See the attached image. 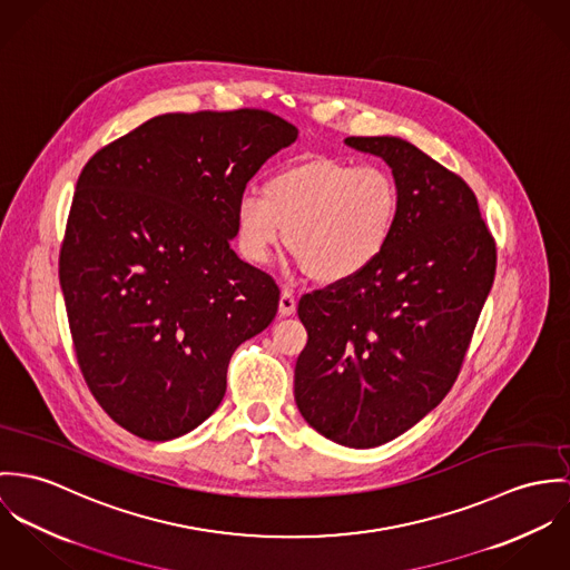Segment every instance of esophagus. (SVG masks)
<instances>
[{
  "mask_svg": "<svg viewBox=\"0 0 570 570\" xmlns=\"http://www.w3.org/2000/svg\"><path fill=\"white\" fill-rule=\"evenodd\" d=\"M297 308V297L291 288H282V295H279V315L291 316Z\"/></svg>",
  "mask_w": 570,
  "mask_h": 570,
  "instance_id": "esophagus-1",
  "label": "esophagus"
}]
</instances>
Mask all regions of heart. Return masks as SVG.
Returning <instances> with one entry per match:
<instances>
[{
  "mask_svg": "<svg viewBox=\"0 0 570 570\" xmlns=\"http://www.w3.org/2000/svg\"><path fill=\"white\" fill-rule=\"evenodd\" d=\"M400 209L393 175L379 164L308 155L273 173L262 194L236 203L243 255L266 264L284 243L321 284L347 282L376 264Z\"/></svg>",
  "mask_w": 570,
  "mask_h": 570,
  "instance_id": "obj_1",
  "label": "heart"
}]
</instances>
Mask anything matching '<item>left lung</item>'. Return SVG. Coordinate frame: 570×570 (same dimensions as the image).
<instances>
[{
    "mask_svg": "<svg viewBox=\"0 0 570 570\" xmlns=\"http://www.w3.org/2000/svg\"><path fill=\"white\" fill-rule=\"evenodd\" d=\"M382 157L400 209L365 273L299 299L308 343L295 402L330 442L374 448L431 413L454 384L497 273V243L470 186L400 137H347Z\"/></svg>",
    "mask_w": 570,
    "mask_h": 570,
    "instance_id": "obj_1",
    "label": "left lung"
}]
</instances>
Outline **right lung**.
<instances>
[{
  "label": "right lung",
  "mask_w": 570,
  "mask_h": 570,
  "mask_svg": "<svg viewBox=\"0 0 570 570\" xmlns=\"http://www.w3.org/2000/svg\"><path fill=\"white\" fill-rule=\"evenodd\" d=\"M297 128L259 111L157 116L82 168L59 255L78 367L102 411L148 442L205 422L229 358L277 313L243 262L236 203Z\"/></svg>",
  "instance_id": "1"
}]
</instances>
